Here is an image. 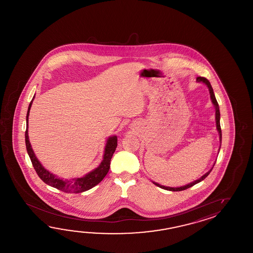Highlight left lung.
I'll return each instance as SVG.
<instances>
[{
  "mask_svg": "<svg viewBox=\"0 0 253 253\" xmlns=\"http://www.w3.org/2000/svg\"><path fill=\"white\" fill-rule=\"evenodd\" d=\"M196 81H197V82H201V83H204V84H205V85L207 86V87H208L209 92H210L211 100V103L213 104V106H214L215 108V121H216V128H217V131H218L219 135H220V145H221V129H220V108H219V105H218V102H217V100H216V97H215L214 96V92H213V89H212V87H211V85L210 82H209V81H208L207 79L203 78V77H198V78L196 79ZM219 151H220V148H219ZM214 165L215 164H213L212 167H214ZM212 167L211 168L210 170H209L208 172L205 173L202 177H200L199 179H197V180H195L194 182L188 183V184H186V185L180 186V187H168V186H164V185H161V184H159L158 183H156V182H153V183H154V184H156V186H158V187H160V188L162 189H165V190H167V191H172V192L183 191V190L190 188V187H192V186L194 185V184H196V183L202 182L203 180H205V178L207 177V176L209 175V173H210L211 171L212 170Z\"/></svg>",
  "mask_w": 253,
  "mask_h": 253,
  "instance_id": "8db88e82",
  "label": "left lung"
}]
</instances>
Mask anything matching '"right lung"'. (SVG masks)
<instances>
[{"instance_id": "obj_1", "label": "right lung", "mask_w": 253, "mask_h": 253, "mask_svg": "<svg viewBox=\"0 0 253 253\" xmlns=\"http://www.w3.org/2000/svg\"><path fill=\"white\" fill-rule=\"evenodd\" d=\"M30 103L28 108L27 116H26V131H25V143H26V149H27L28 155L31 158V161L33 163V167L36 172L38 173L39 177L42 180L43 182L47 183L49 186H52L54 188H57L60 191H63L65 193H81L85 192L89 189L93 188L96 186L97 183H100L104 177L107 175L109 167H110V161L113 156L114 152L116 151L117 145H118V137L117 135L109 136L107 139V143L105 145L104 149V156L103 160L100 165L92 170L91 172H87L85 175L81 177L72 178L70 180L63 179L53 174L52 172H49L47 169L43 167L41 162L39 161L37 156H35L33 152V147L30 143L29 139V134H28V121H29V115L30 110L33 105V99Z\"/></svg>"}]
</instances>
